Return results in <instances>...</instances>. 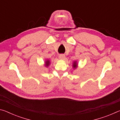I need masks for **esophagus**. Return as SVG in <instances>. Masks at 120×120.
<instances>
[{
  "instance_id": "obj_1",
  "label": "esophagus",
  "mask_w": 120,
  "mask_h": 120,
  "mask_svg": "<svg viewBox=\"0 0 120 120\" xmlns=\"http://www.w3.org/2000/svg\"><path fill=\"white\" fill-rule=\"evenodd\" d=\"M65 58H66V56H65L64 54H60L59 56V58L61 60H64Z\"/></svg>"
}]
</instances>
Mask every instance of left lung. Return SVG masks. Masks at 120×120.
<instances>
[{
    "mask_svg": "<svg viewBox=\"0 0 120 120\" xmlns=\"http://www.w3.org/2000/svg\"><path fill=\"white\" fill-rule=\"evenodd\" d=\"M77 62L75 61L74 63V64H73V67H74V68H76L77 67Z\"/></svg>",
    "mask_w": 120,
    "mask_h": 120,
    "instance_id": "left-lung-1",
    "label": "left lung"
}]
</instances>
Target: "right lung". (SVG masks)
I'll return each instance as SVG.
<instances>
[{
	"instance_id": "obj_1",
	"label": "right lung",
	"mask_w": 120,
	"mask_h": 120,
	"mask_svg": "<svg viewBox=\"0 0 120 120\" xmlns=\"http://www.w3.org/2000/svg\"><path fill=\"white\" fill-rule=\"evenodd\" d=\"M49 64H50L49 60L46 61V62H45V66H48L49 65Z\"/></svg>"
}]
</instances>
